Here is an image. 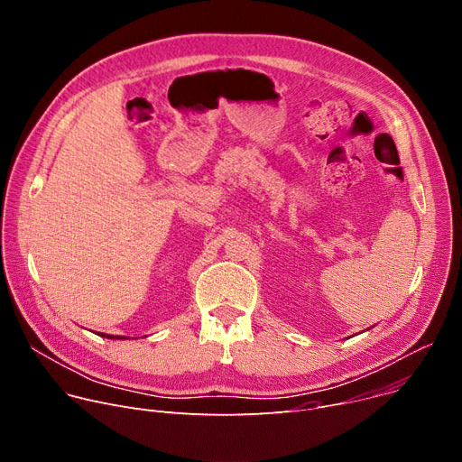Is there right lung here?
Returning a JSON list of instances; mask_svg holds the SVG:
<instances>
[{
  "label": "right lung",
  "mask_w": 462,
  "mask_h": 462,
  "mask_svg": "<svg viewBox=\"0 0 462 462\" xmlns=\"http://www.w3.org/2000/svg\"><path fill=\"white\" fill-rule=\"evenodd\" d=\"M101 337H108V339H127V337H114V335H105V333H99Z\"/></svg>",
  "instance_id": "right-lung-1"
}]
</instances>
